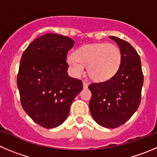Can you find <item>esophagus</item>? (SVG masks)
Returning a JSON list of instances; mask_svg holds the SVG:
<instances>
[{
    "label": "esophagus",
    "mask_w": 157,
    "mask_h": 157,
    "mask_svg": "<svg viewBox=\"0 0 157 157\" xmlns=\"http://www.w3.org/2000/svg\"><path fill=\"white\" fill-rule=\"evenodd\" d=\"M88 86H89V82L86 81H83V88L84 89H87Z\"/></svg>",
    "instance_id": "esophagus-1"
}]
</instances>
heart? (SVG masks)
I'll list each match as a JSON object with an SVG mask.
<instances>
[{
    "label": "heart",
    "instance_id": "obj_1",
    "mask_svg": "<svg viewBox=\"0 0 157 157\" xmlns=\"http://www.w3.org/2000/svg\"><path fill=\"white\" fill-rule=\"evenodd\" d=\"M67 64L71 74L79 77L88 65V73L92 79L104 82L113 78L119 70L122 61L117 46L106 43H95L81 46L74 55L67 56Z\"/></svg>",
    "mask_w": 157,
    "mask_h": 157
}]
</instances>
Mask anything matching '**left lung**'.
Masks as SVG:
<instances>
[{
    "label": "left lung",
    "mask_w": 157,
    "mask_h": 157,
    "mask_svg": "<svg viewBox=\"0 0 157 157\" xmlns=\"http://www.w3.org/2000/svg\"><path fill=\"white\" fill-rule=\"evenodd\" d=\"M119 47L122 61L116 74L110 79L89 86L92 92L89 109L100 126L113 129L129 120L138 109L143 85L140 55L127 41L109 37Z\"/></svg>",
    "instance_id": "8db88e82"
}]
</instances>
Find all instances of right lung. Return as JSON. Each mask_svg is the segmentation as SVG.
Masks as SVG:
<instances>
[{"instance_id": "right-lung-1", "label": "right lung", "mask_w": 157, "mask_h": 157, "mask_svg": "<svg viewBox=\"0 0 157 157\" xmlns=\"http://www.w3.org/2000/svg\"><path fill=\"white\" fill-rule=\"evenodd\" d=\"M75 41L48 33L25 49L21 59L17 84L21 105L37 124L47 129L60 126L82 89L81 80L68 75V52Z\"/></svg>"}]
</instances>
